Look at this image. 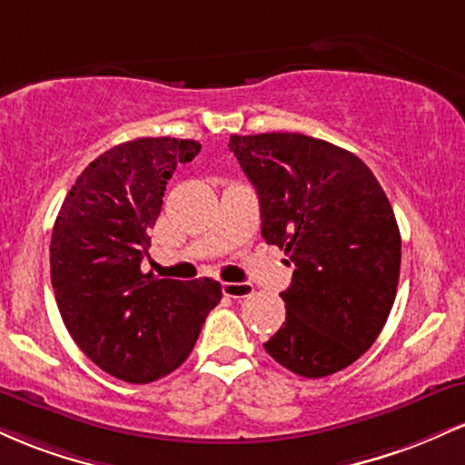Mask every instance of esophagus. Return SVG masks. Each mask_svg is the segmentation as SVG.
Here are the masks:
<instances>
[{
  "label": "esophagus",
  "mask_w": 465,
  "mask_h": 465,
  "mask_svg": "<svg viewBox=\"0 0 465 465\" xmlns=\"http://www.w3.org/2000/svg\"><path fill=\"white\" fill-rule=\"evenodd\" d=\"M223 295L233 297V300H244L253 295V286L244 282H223Z\"/></svg>",
  "instance_id": "esophagus-1"
}]
</instances>
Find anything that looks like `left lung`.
<instances>
[{
	"mask_svg": "<svg viewBox=\"0 0 465 465\" xmlns=\"http://www.w3.org/2000/svg\"><path fill=\"white\" fill-rule=\"evenodd\" d=\"M260 199L262 238L284 249L286 322L264 343L282 367L323 378L371 348L391 312L400 229L381 183L354 153L300 133L232 135Z\"/></svg>",
	"mask_w": 465,
	"mask_h": 465,
	"instance_id": "1",
	"label": "left lung"
}]
</instances>
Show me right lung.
<instances>
[{"mask_svg":"<svg viewBox=\"0 0 465 465\" xmlns=\"http://www.w3.org/2000/svg\"><path fill=\"white\" fill-rule=\"evenodd\" d=\"M201 151L194 140L117 143L80 173L58 212L50 273L63 323L100 370L133 385L190 356L221 284L159 280L140 269L168 179Z\"/></svg>","mask_w":465,"mask_h":465,"instance_id":"right-lung-1","label":"right lung"}]
</instances>
